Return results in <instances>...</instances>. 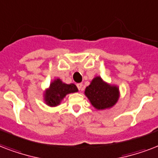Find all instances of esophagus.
<instances>
[{
  "label": "esophagus",
  "mask_w": 158,
  "mask_h": 158,
  "mask_svg": "<svg viewBox=\"0 0 158 158\" xmlns=\"http://www.w3.org/2000/svg\"><path fill=\"white\" fill-rule=\"evenodd\" d=\"M77 86L78 90H81H81H83V85H82V83H77Z\"/></svg>",
  "instance_id": "1"
}]
</instances>
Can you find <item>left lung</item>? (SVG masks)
I'll list each match as a JSON object with an SVG mask.
<instances>
[{
	"label": "left lung",
	"mask_w": 158,
	"mask_h": 158,
	"mask_svg": "<svg viewBox=\"0 0 158 158\" xmlns=\"http://www.w3.org/2000/svg\"><path fill=\"white\" fill-rule=\"evenodd\" d=\"M85 95L96 110L111 108L119 98V90L116 85L105 82L101 77H96L85 90Z\"/></svg>",
	"instance_id": "8db88e82"
}]
</instances>
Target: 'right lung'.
I'll return each mask as SVG.
<instances>
[{"label": "right lung", "instance_id": "1", "mask_svg": "<svg viewBox=\"0 0 158 158\" xmlns=\"http://www.w3.org/2000/svg\"><path fill=\"white\" fill-rule=\"evenodd\" d=\"M77 91L78 89L76 85L73 83L66 84L57 78L51 82L48 89L45 91L44 101L48 106H57L68 94Z\"/></svg>", "mask_w": 158, "mask_h": 158}]
</instances>
